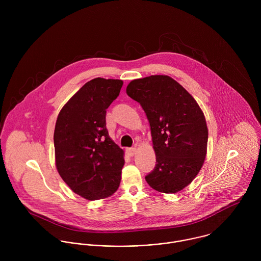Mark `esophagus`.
Masks as SVG:
<instances>
[{
	"label": "esophagus",
	"mask_w": 261,
	"mask_h": 261,
	"mask_svg": "<svg viewBox=\"0 0 261 261\" xmlns=\"http://www.w3.org/2000/svg\"><path fill=\"white\" fill-rule=\"evenodd\" d=\"M126 152H127V154H128V155L133 156L134 154H136V152H137V149H136V148H128V149H126Z\"/></svg>",
	"instance_id": "obj_1"
}]
</instances>
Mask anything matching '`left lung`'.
<instances>
[{
	"label": "left lung",
	"mask_w": 261,
	"mask_h": 261,
	"mask_svg": "<svg viewBox=\"0 0 261 261\" xmlns=\"http://www.w3.org/2000/svg\"><path fill=\"white\" fill-rule=\"evenodd\" d=\"M126 94L148 117L156 164L146 176L155 191L177 193L188 186L203 166L208 142L205 116L193 96L167 75L136 79Z\"/></svg>",
	"instance_id": "left-lung-1"
}]
</instances>
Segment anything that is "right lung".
<instances>
[{
  "label": "right lung",
  "mask_w": 261,
  "mask_h": 261,
  "mask_svg": "<svg viewBox=\"0 0 261 261\" xmlns=\"http://www.w3.org/2000/svg\"><path fill=\"white\" fill-rule=\"evenodd\" d=\"M123 82L94 78L86 82L63 107L56 120V167L63 181L87 200L103 199L119 187L123 150L109 136L107 109Z\"/></svg>",
  "instance_id": "right-lung-1"
}]
</instances>
